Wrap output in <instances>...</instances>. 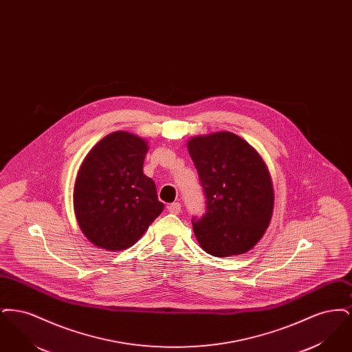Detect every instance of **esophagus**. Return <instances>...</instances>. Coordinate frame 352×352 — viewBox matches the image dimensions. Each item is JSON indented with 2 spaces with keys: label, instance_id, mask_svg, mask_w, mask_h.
Returning <instances> with one entry per match:
<instances>
[{
  "label": "esophagus",
  "instance_id": "obj_1",
  "mask_svg": "<svg viewBox=\"0 0 352 352\" xmlns=\"http://www.w3.org/2000/svg\"><path fill=\"white\" fill-rule=\"evenodd\" d=\"M181 207H182V206H181V203H178V201H177V203H171V204H168V212H170V214H174V215H178V214L181 212Z\"/></svg>",
  "mask_w": 352,
  "mask_h": 352
}]
</instances>
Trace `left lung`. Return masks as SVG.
I'll list each match as a JSON object with an SVG mask.
<instances>
[{
    "label": "left lung",
    "mask_w": 352,
    "mask_h": 352,
    "mask_svg": "<svg viewBox=\"0 0 352 352\" xmlns=\"http://www.w3.org/2000/svg\"><path fill=\"white\" fill-rule=\"evenodd\" d=\"M187 151L207 199L204 215L192 219L198 243L217 257L250 251L265 234L274 207L265 161L231 132L195 135L187 141Z\"/></svg>",
    "instance_id": "8db88e82"
}]
</instances>
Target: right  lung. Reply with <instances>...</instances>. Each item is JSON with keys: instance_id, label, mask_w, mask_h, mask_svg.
Instances as JSON below:
<instances>
[{"instance_id": "1", "label": "right lung", "mask_w": 352, "mask_h": 352, "mask_svg": "<svg viewBox=\"0 0 352 352\" xmlns=\"http://www.w3.org/2000/svg\"><path fill=\"white\" fill-rule=\"evenodd\" d=\"M148 141L118 131L89 151L74 184V211L84 236L107 251L132 247L164 211L142 171Z\"/></svg>"}]
</instances>
